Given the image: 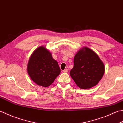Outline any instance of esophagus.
Returning <instances> with one entry per match:
<instances>
[{
    "mask_svg": "<svg viewBox=\"0 0 123 123\" xmlns=\"http://www.w3.org/2000/svg\"><path fill=\"white\" fill-rule=\"evenodd\" d=\"M68 71H69L68 69H65L63 71V73H68Z\"/></svg>",
    "mask_w": 123,
    "mask_h": 123,
    "instance_id": "obj_1",
    "label": "esophagus"
}]
</instances>
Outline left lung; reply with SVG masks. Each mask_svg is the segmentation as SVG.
<instances>
[{
    "label": "left lung",
    "mask_w": 123,
    "mask_h": 123,
    "mask_svg": "<svg viewBox=\"0 0 123 123\" xmlns=\"http://www.w3.org/2000/svg\"><path fill=\"white\" fill-rule=\"evenodd\" d=\"M70 74L78 87L91 88L97 85L105 73V65L96 53L83 47L76 54Z\"/></svg>",
    "instance_id": "8db88e82"
}]
</instances>
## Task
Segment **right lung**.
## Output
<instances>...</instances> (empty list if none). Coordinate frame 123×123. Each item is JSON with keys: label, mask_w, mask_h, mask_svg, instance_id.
I'll return each instance as SVG.
<instances>
[{"label": "right lung", "mask_w": 123, "mask_h": 123, "mask_svg": "<svg viewBox=\"0 0 123 123\" xmlns=\"http://www.w3.org/2000/svg\"><path fill=\"white\" fill-rule=\"evenodd\" d=\"M27 71L33 82L42 87H49L58 76L61 70L56 60L46 47L36 49L29 60Z\"/></svg>", "instance_id": "right-lung-1"}]
</instances>
